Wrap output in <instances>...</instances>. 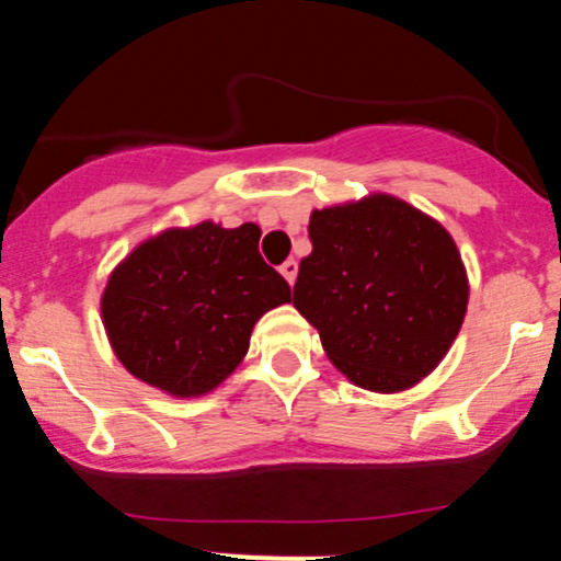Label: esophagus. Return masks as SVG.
Wrapping results in <instances>:
<instances>
[{"label": "esophagus", "mask_w": 561, "mask_h": 561, "mask_svg": "<svg viewBox=\"0 0 561 561\" xmlns=\"http://www.w3.org/2000/svg\"><path fill=\"white\" fill-rule=\"evenodd\" d=\"M279 272H282V276H285V279H287V285H295V279H298V261L287 259V261L279 266Z\"/></svg>", "instance_id": "obj_1"}]
</instances>
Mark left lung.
I'll return each mask as SVG.
<instances>
[{
  "label": "left lung",
  "mask_w": 561,
  "mask_h": 561,
  "mask_svg": "<svg viewBox=\"0 0 561 561\" xmlns=\"http://www.w3.org/2000/svg\"><path fill=\"white\" fill-rule=\"evenodd\" d=\"M308 237L293 306L317 327L334 369L375 392L422 382L467 317V268L448 229L371 192L311 210Z\"/></svg>",
  "instance_id": "8db88e82"
}]
</instances>
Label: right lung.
Returning a JSON list of instances; mask_svg holds the SVG:
<instances>
[{"label":"right lung","mask_w":561,"mask_h":561,"mask_svg":"<svg viewBox=\"0 0 561 561\" xmlns=\"http://www.w3.org/2000/svg\"><path fill=\"white\" fill-rule=\"evenodd\" d=\"M259 240L255 224L169 227L113 268L100 313L128 375L165 396L199 398L242 364L255 321L293 300Z\"/></svg>","instance_id":"right-lung-1"}]
</instances>
